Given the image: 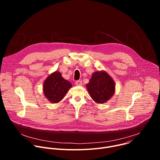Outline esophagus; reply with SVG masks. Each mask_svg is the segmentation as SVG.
<instances>
[{
  "label": "esophagus",
  "instance_id": "esophagus-1",
  "mask_svg": "<svg viewBox=\"0 0 160 160\" xmlns=\"http://www.w3.org/2000/svg\"><path fill=\"white\" fill-rule=\"evenodd\" d=\"M75 85H78V86H80L82 85V82L81 80H78V81H76L75 82Z\"/></svg>",
  "mask_w": 160,
  "mask_h": 160
}]
</instances>
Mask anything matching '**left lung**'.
I'll return each mask as SVG.
<instances>
[{"instance_id":"8db88e82","label":"left lung","mask_w":160,"mask_h":160,"mask_svg":"<svg viewBox=\"0 0 160 160\" xmlns=\"http://www.w3.org/2000/svg\"><path fill=\"white\" fill-rule=\"evenodd\" d=\"M86 87L91 98L98 104L106 102L115 92V81L103 70L93 73Z\"/></svg>"}]
</instances>
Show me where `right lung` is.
<instances>
[{
  "mask_svg": "<svg viewBox=\"0 0 160 160\" xmlns=\"http://www.w3.org/2000/svg\"><path fill=\"white\" fill-rule=\"evenodd\" d=\"M72 87L69 81L64 79L59 72L56 71L43 82V92L49 102L58 103L64 98Z\"/></svg>",
  "mask_w": 160,
  "mask_h": 160,
  "instance_id": "1",
  "label": "right lung"
}]
</instances>
